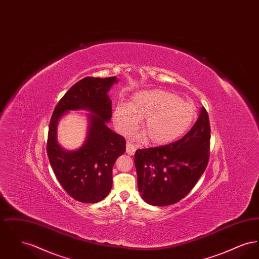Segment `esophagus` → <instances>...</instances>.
<instances>
[{"instance_id": "1", "label": "esophagus", "mask_w": 259, "mask_h": 259, "mask_svg": "<svg viewBox=\"0 0 259 259\" xmlns=\"http://www.w3.org/2000/svg\"><path fill=\"white\" fill-rule=\"evenodd\" d=\"M126 152L129 154V155H134V153L136 152V148L130 143H127L126 145Z\"/></svg>"}]
</instances>
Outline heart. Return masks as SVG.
Masks as SVG:
<instances>
[{
  "instance_id": "heart-1",
  "label": "heart",
  "mask_w": 259,
  "mask_h": 259,
  "mask_svg": "<svg viewBox=\"0 0 259 259\" xmlns=\"http://www.w3.org/2000/svg\"><path fill=\"white\" fill-rule=\"evenodd\" d=\"M197 115L195 106L178 95L160 89L136 93L127 104H118L113 122L124 136L133 133L139 120L148 143L165 145L185 134Z\"/></svg>"
}]
</instances>
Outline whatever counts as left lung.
<instances>
[{
    "mask_svg": "<svg viewBox=\"0 0 259 259\" xmlns=\"http://www.w3.org/2000/svg\"><path fill=\"white\" fill-rule=\"evenodd\" d=\"M210 127L203 107L187 134L172 144L138 149L135 166L142 198L169 206L185 198L205 172L209 158Z\"/></svg>",
    "mask_w": 259,
    "mask_h": 259,
    "instance_id": "left-lung-1",
    "label": "left lung"
}]
</instances>
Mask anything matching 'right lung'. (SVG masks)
<instances>
[{
    "label": "right lung",
    "mask_w": 259,
    "mask_h": 259,
    "mask_svg": "<svg viewBox=\"0 0 259 259\" xmlns=\"http://www.w3.org/2000/svg\"><path fill=\"white\" fill-rule=\"evenodd\" d=\"M114 82L116 76L80 79L58 102L50 119L47 144L50 165L62 187L78 202L97 203L107 197L114 162L126 150L123 137L107 126L111 117L108 91ZM80 108L92 112L87 141L77 151L67 152L57 142V122L65 112Z\"/></svg>",
    "instance_id": "1"
}]
</instances>
